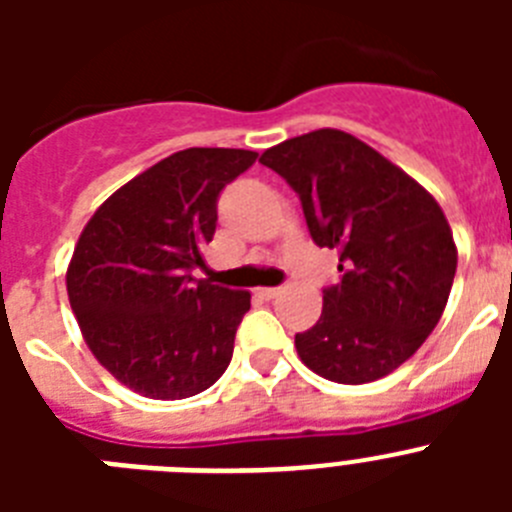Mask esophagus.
<instances>
[{"mask_svg":"<svg viewBox=\"0 0 512 512\" xmlns=\"http://www.w3.org/2000/svg\"><path fill=\"white\" fill-rule=\"evenodd\" d=\"M279 292H282L279 287H261L259 289V295L264 297V300H274V297H279Z\"/></svg>","mask_w":512,"mask_h":512,"instance_id":"esophagus-1","label":"esophagus"}]
</instances>
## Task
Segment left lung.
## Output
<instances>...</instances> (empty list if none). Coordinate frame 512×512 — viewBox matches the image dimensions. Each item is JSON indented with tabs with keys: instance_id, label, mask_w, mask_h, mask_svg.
I'll return each instance as SVG.
<instances>
[{
	"instance_id": "8db88e82",
	"label": "left lung",
	"mask_w": 512,
	"mask_h": 512,
	"mask_svg": "<svg viewBox=\"0 0 512 512\" xmlns=\"http://www.w3.org/2000/svg\"><path fill=\"white\" fill-rule=\"evenodd\" d=\"M261 164L300 194L320 248L338 251L341 282L297 333L302 364L338 384L387 377L431 336L456 274L451 225L433 194L356 135L320 128L266 148Z\"/></svg>"
}]
</instances>
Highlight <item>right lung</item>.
I'll return each instance as SVG.
<instances>
[{"label":"right lung","instance_id":"1","mask_svg":"<svg viewBox=\"0 0 512 512\" xmlns=\"http://www.w3.org/2000/svg\"><path fill=\"white\" fill-rule=\"evenodd\" d=\"M259 153L187 148L97 207L66 269L71 310L94 359L151 400L200 395L223 377L251 295L194 279L217 197Z\"/></svg>","mask_w":512,"mask_h":512}]
</instances>
